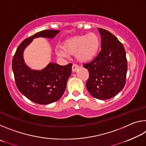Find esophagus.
Masks as SVG:
<instances>
[{
  "mask_svg": "<svg viewBox=\"0 0 146 146\" xmlns=\"http://www.w3.org/2000/svg\"><path fill=\"white\" fill-rule=\"evenodd\" d=\"M78 68V66L77 65V64H73V65H72V71H73L75 72V71H76Z\"/></svg>",
  "mask_w": 146,
  "mask_h": 146,
  "instance_id": "1",
  "label": "esophagus"
}]
</instances>
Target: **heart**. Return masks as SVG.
<instances>
[{"label":"heart","instance_id":"1","mask_svg":"<svg viewBox=\"0 0 146 146\" xmlns=\"http://www.w3.org/2000/svg\"><path fill=\"white\" fill-rule=\"evenodd\" d=\"M100 39L97 35L91 33L66 40L62 44L63 49H56V54L62 57H68L75 54L80 62H89L95 57L100 48Z\"/></svg>","mask_w":146,"mask_h":146}]
</instances>
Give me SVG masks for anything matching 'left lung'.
<instances>
[{
  "instance_id": "8db88e82",
  "label": "left lung",
  "mask_w": 146,
  "mask_h": 146,
  "mask_svg": "<svg viewBox=\"0 0 146 146\" xmlns=\"http://www.w3.org/2000/svg\"><path fill=\"white\" fill-rule=\"evenodd\" d=\"M101 36V51L90 63L83 66L89 71L86 88L97 99L115 97L125 84L127 64L125 51L115 36L98 28Z\"/></svg>"
}]
</instances>
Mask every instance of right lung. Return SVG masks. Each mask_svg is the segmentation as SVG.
I'll return each mask as SVG.
<instances>
[{
  "label": "right lung",
  "instance_id": "1",
  "mask_svg": "<svg viewBox=\"0 0 146 146\" xmlns=\"http://www.w3.org/2000/svg\"><path fill=\"white\" fill-rule=\"evenodd\" d=\"M58 33V30L46 29L26 38L17 49L12 60V70L18 90L26 97L39 104H49L62 97L71 75L72 64L60 66L51 62L42 70H31L24 61V50L33 38H53Z\"/></svg>",
  "mask_w": 146,
  "mask_h": 146
}]
</instances>
